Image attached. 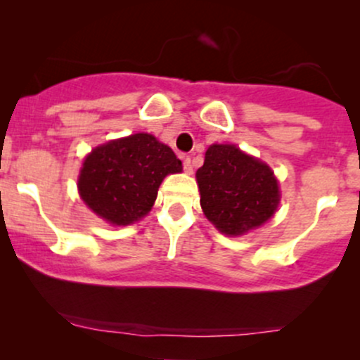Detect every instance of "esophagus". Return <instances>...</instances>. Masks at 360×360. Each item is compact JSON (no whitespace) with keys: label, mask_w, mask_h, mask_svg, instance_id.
Here are the masks:
<instances>
[{"label":"esophagus","mask_w":360,"mask_h":360,"mask_svg":"<svg viewBox=\"0 0 360 360\" xmlns=\"http://www.w3.org/2000/svg\"><path fill=\"white\" fill-rule=\"evenodd\" d=\"M183 166H184V171L188 172V174H193V162H191V157H183Z\"/></svg>","instance_id":"34e87169"}]
</instances>
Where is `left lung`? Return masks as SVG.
Returning <instances> with one entry per match:
<instances>
[{
  "label": "left lung",
  "instance_id": "8db88e82",
  "mask_svg": "<svg viewBox=\"0 0 360 360\" xmlns=\"http://www.w3.org/2000/svg\"><path fill=\"white\" fill-rule=\"evenodd\" d=\"M201 208L225 235H243L264 225L278 210L281 194L274 172L232 143H213L196 171Z\"/></svg>",
  "mask_w": 360,
  "mask_h": 360
}]
</instances>
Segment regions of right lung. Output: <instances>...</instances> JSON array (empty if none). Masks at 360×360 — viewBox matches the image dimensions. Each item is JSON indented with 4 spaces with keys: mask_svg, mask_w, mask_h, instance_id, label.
<instances>
[{
    "mask_svg": "<svg viewBox=\"0 0 360 360\" xmlns=\"http://www.w3.org/2000/svg\"><path fill=\"white\" fill-rule=\"evenodd\" d=\"M183 171L171 147L150 134H135L93 148L77 188L89 210L111 225H130L150 212L167 174Z\"/></svg>",
    "mask_w": 360,
    "mask_h": 360,
    "instance_id": "obj_1",
    "label": "right lung"
}]
</instances>
